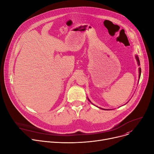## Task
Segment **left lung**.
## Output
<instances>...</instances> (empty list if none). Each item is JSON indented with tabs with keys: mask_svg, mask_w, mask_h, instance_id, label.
<instances>
[{
	"mask_svg": "<svg viewBox=\"0 0 154 154\" xmlns=\"http://www.w3.org/2000/svg\"><path fill=\"white\" fill-rule=\"evenodd\" d=\"M135 58H136V60H137V62H138V65L139 66L140 65V61H139V57L137 56V55H135ZM140 75H141V69L140 68H139V79H140ZM88 100H89V99H88ZM90 101V100H89ZM91 102V101H90ZM100 109H101V108H100Z\"/></svg>",
	"mask_w": 154,
	"mask_h": 154,
	"instance_id": "8db88e82",
	"label": "left lung"
}]
</instances>
